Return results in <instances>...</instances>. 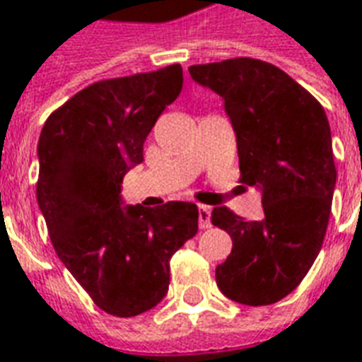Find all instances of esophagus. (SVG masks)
<instances>
[{"label":"esophagus","instance_id":"obj_1","mask_svg":"<svg viewBox=\"0 0 362 362\" xmlns=\"http://www.w3.org/2000/svg\"><path fill=\"white\" fill-rule=\"evenodd\" d=\"M198 224L202 230L211 226V207L207 205H199L198 207Z\"/></svg>","mask_w":362,"mask_h":362}]
</instances>
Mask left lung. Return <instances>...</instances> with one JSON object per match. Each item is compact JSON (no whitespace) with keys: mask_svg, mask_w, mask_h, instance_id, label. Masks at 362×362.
Listing matches in <instances>:
<instances>
[{"mask_svg":"<svg viewBox=\"0 0 362 362\" xmlns=\"http://www.w3.org/2000/svg\"><path fill=\"white\" fill-rule=\"evenodd\" d=\"M189 72L222 97L241 181L262 190V221H245L228 207L211 213L233 241L216 267V284L241 305H273L305 279L327 231L337 185L327 115L293 78L259 59L235 57Z\"/></svg>","mask_w":362,"mask_h":362,"instance_id":"left-lung-1","label":"left lung"}]
</instances>
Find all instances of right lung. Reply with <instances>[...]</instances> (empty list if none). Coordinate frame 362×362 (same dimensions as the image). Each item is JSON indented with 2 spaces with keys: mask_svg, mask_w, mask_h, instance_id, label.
I'll return each mask as SVG.
<instances>
[{
  "mask_svg": "<svg viewBox=\"0 0 362 362\" xmlns=\"http://www.w3.org/2000/svg\"><path fill=\"white\" fill-rule=\"evenodd\" d=\"M181 88V65L95 82L40 131L37 202L52 245L112 316L157 306L170 286V258L198 231L196 204L146 209L121 198L125 173L144 160L147 134Z\"/></svg>",
  "mask_w": 362,
  "mask_h": 362,
  "instance_id": "right-lung-1",
  "label": "right lung"
}]
</instances>
